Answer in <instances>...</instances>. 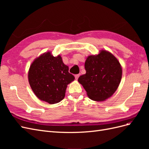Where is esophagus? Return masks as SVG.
<instances>
[{
  "label": "esophagus",
  "mask_w": 149,
  "mask_h": 149,
  "mask_svg": "<svg viewBox=\"0 0 149 149\" xmlns=\"http://www.w3.org/2000/svg\"><path fill=\"white\" fill-rule=\"evenodd\" d=\"M75 78H76V79H78V78H79V74H75Z\"/></svg>",
  "instance_id": "34e87169"
}]
</instances>
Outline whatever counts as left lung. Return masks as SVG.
Returning <instances> with one entry per match:
<instances>
[{
	"mask_svg": "<svg viewBox=\"0 0 149 149\" xmlns=\"http://www.w3.org/2000/svg\"><path fill=\"white\" fill-rule=\"evenodd\" d=\"M86 73L80 76L88 96L96 101L110 97L118 89L122 78V68L118 59L109 52L101 50L97 55L89 56L84 64Z\"/></svg>",
	"mask_w": 149,
	"mask_h": 149,
	"instance_id": "8db88e82",
	"label": "left lung"
}]
</instances>
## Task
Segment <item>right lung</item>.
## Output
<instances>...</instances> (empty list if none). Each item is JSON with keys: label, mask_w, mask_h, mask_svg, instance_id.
Returning <instances> with one entry per match:
<instances>
[{"label": "right lung", "mask_w": 149, "mask_h": 149, "mask_svg": "<svg viewBox=\"0 0 149 149\" xmlns=\"http://www.w3.org/2000/svg\"><path fill=\"white\" fill-rule=\"evenodd\" d=\"M60 55L45 53L31 63L28 74L30 87L40 100L55 104L63 100L67 86L74 79Z\"/></svg>", "instance_id": "right-lung-1"}]
</instances>
